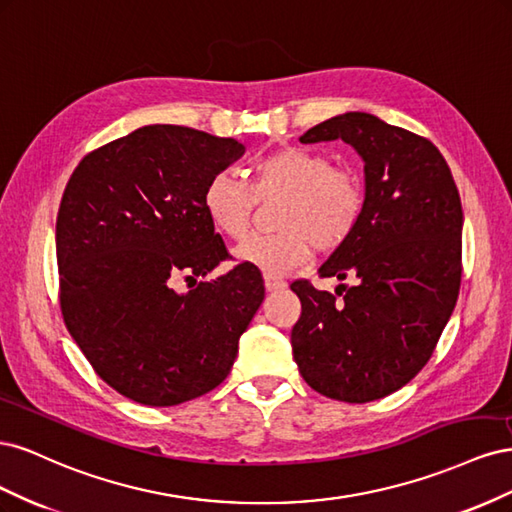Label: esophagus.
Masks as SVG:
<instances>
[{
  "label": "esophagus",
  "instance_id": "obj_1",
  "mask_svg": "<svg viewBox=\"0 0 512 512\" xmlns=\"http://www.w3.org/2000/svg\"><path fill=\"white\" fill-rule=\"evenodd\" d=\"M265 288H267V292H277V290L286 288V282H284V280H280V277L265 275Z\"/></svg>",
  "mask_w": 512,
  "mask_h": 512
}]
</instances>
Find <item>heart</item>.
Masks as SVG:
<instances>
[{
  "instance_id": "1",
  "label": "heart",
  "mask_w": 512,
  "mask_h": 512,
  "mask_svg": "<svg viewBox=\"0 0 512 512\" xmlns=\"http://www.w3.org/2000/svg\"><path fill=\"white\" fill-rule=\"evenodd\" d=\"M282 198L271 237H252L235 247V258L262 273L280 277L305 265L314 247L333 252L359 228L367 194L363 179L348 166H331L324 153L284 147L260 158L250 183L228 170L211 175L203 207L213 228L230 239L250 230L256 200Z\"/></svg>"
}]
</instances>
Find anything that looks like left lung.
Instances as JSON below:
<instances>
[{
	"instance_id": "1",
	"label": "left lung",
	"mask_w": 512,
	"mask_h": 512,
	"mask_svg": "<svg viewBox=\"0 0 512 512\" xmlns=\"http://www.w3.org/2000/svg\"><path fill=\"white\" fill-rule=\"evenodd\" d=\"M344 141L365 162L367 203L359 228L320 267L337 300L307 280L292 354L324 397L365 404L421 371L451 318L461 284L463 211L438 147L369 113H344L307 130L301 143Z\"/></svg>"
}]
</instances>
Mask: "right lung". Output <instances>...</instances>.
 I'll return each mask as SVG.
<instances>
[{
    "instance_id": "add662e5",
    "label": "right lung",
    "mask_w": 512,
    "mask_h": 512,
    "mask_svg": "<svg viewBox=\"0 0 512 512\" xmlns=\"http://www.w3.org/2000/svg\"><path fill=\"white\" fill-rule=\"evenodd\" d=\"M245 153L235 138L145 126L81 160L57 213L61 314L96 374L138 404L166 408L213 391L265 299L209 222L211 175ZM177 276L194 281L177 293Z\"/></svg>"
}]
</instances>
